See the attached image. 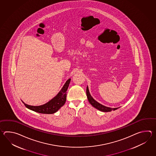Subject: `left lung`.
I'll list each match as a JSON object with an SVG mask.
<instances>
[{
    "instance_id": "left-lung-1",
    "label": "left lung",
    "mask_w": 156,
    "mask_h": 156,
    "mask_svg": "<svg viewBox=\"0 0 156 156\" xmlns=\"http://www.w3.org/2000/svg\"><path fill=\"white\" fill-rule=\"evenodd\" d=\"M86 95H87V99L89 100V103L91 104V105L94 106V108H95L99 110L101 112H111L113 110H116L119 108H111L109 107H106V106H104L102 104H100L98 102H97L95 100L93 99V97L90 95L88 86H87V87H86Z\"/></svg>"
}]
</instances>
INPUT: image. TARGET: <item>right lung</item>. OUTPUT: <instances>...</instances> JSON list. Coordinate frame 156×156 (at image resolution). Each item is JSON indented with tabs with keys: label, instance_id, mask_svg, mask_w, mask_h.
<instances>
[{
	"label": "right lung",
	"instance_id": "obj_1",
	"mask_svg": "<svg viewBox=\"0 0 156 156\" xmlns=\"http://www.w3.org/2000/svg\"><path fill=\"white\" fill-rule=\"evenodd\" d=\"M71 79L67 80L63 85L62 89L58 93L56 96L54 97L48 103L40 106H32L24 103V105L28 109L32 110L34 112L42 114H53L56 113L65 104L66 100V91L69 86Z\"/></svg>",
	"mask_w": 156,
	"mask_h": 156
}]
</instances>
